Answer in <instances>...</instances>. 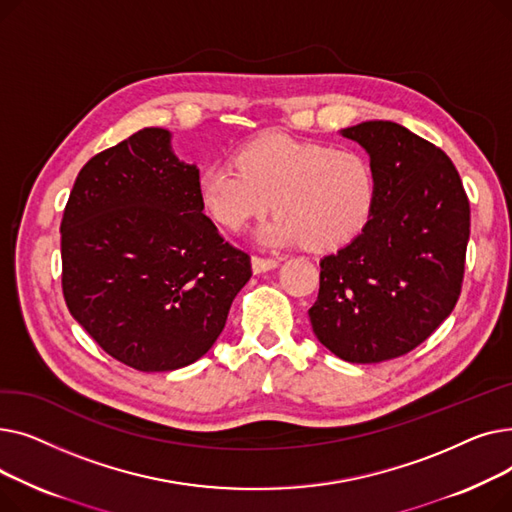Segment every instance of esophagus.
<instances>
[{"label":"esophagus","mask_w":512,"mask_h":512,"mask_svg":"<svg viewBox=\"0 0 512 512\" xmlns=\"http://www.w3.org/2000/svg\"><path fill=\"white\" fill-rule=\"evenodd\" d=\"M251 267H253V274H265V272L274 270V267H278V259L255 255V257L251 259Z\"/></svg>","instance_id":"obj_1"}]
</instances>
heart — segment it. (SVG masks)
Masks as SVG:
<instances>
[{
	"label": "heart",
	"mask_w": 512,
	"mask_h": 512,
	"mask_svg": "<svg viewBox=\"0 0 512 512\" xmlns=\"http://www.w3.org/2000/svg\"><path fill=\"white\" fill-rule=\"evenodd\" d=\"M205 211L226 230H240L267 209L278 211L257 232L265 247L305 245L328 251L369 224L378 180L371 161L353 149L301 143L267 134L240 147L234 161H215L197 176Z\"/></svg>",
	"instance_id": "obj_1"
}]
</instances>
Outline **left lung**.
I'll return each instance as SVG.
<instances>
[{"label": "left lung", "mask_w": 512, "mask_h": 512, "mask_svg": "<svg viewBox=\"0 0 512 512\" xmlns=\"http://www.w3.org/2000/svg\"><path fill=\"white\" fill-rule=\"evenodd\" d=\"M369 155L378 199L365 230L319 261L317 340L348 363L407 355L459 301L469 199L450 157L396 122L340 130Z\"/></svg>", "instance_id": "1"}]
</instances>
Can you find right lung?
<instances>
[{"label": "right lung", "mask_w": 512, "mask_h": 512, "mask_svg": "<svg viewBox=\"0 0 512 512\" xmlns=\"http://www.w3.org/2000/svg\"><path fill=\"white\" fill-rule=\"evenodd\" d=\"M195 164L172 132L143 128L91 157L62 218V288L72 317L120 363L174 371L222 334L251 259L203 213Z\"/></svg>", "instance_id": "obj_1"}]
</instances>
